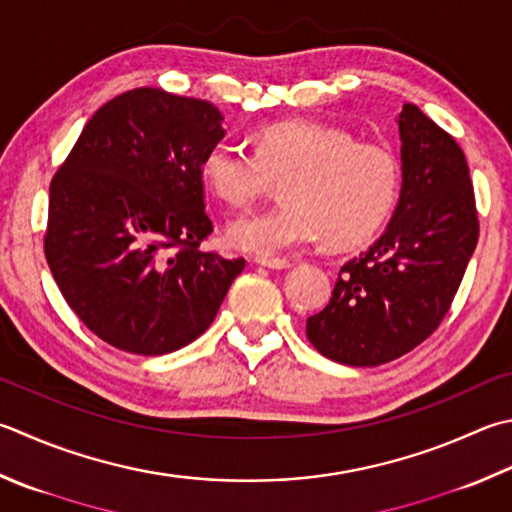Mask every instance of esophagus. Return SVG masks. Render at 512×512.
<instances>
[{
	"label": "esophagus",
	"instance_id": "34e87169",
	"mask_svg": "<svg viewBox=\"0 0 512 512\" xmlns=\"http://www.w3.org/2000/svg\"><path fill=\"white\" fill-rule=\"evenodd\" d=\"M256 263L263 265V267H269V269H289V267H294L292 260H287V258H256Z\"/></svg>",
	"mask_w": 512,
	"mask_h": 512
}]
</instances>
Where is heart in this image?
Returning a JSON list of instances; mask_svg holds the SVG:
<instances>
[{
  "label": "heart",
  "instance_id": "1",
  "mask_svg": "<svg viewBox=\"0 0 512 512\" xmlns=\"http://www.w3.org/2000/svg\"><path fill=\"white\" fill-rule=\"evenodd\" d=\"M205 187L229 207H247L285 180V205L231 220L227 243L276 256L323 238L354 247L372 238L397 207L401 165L381 144L314 120L260 129L254 153L231 142L209 147L200 165Z\"/></svg>",
  "mask_w": 512,
  "mask_h": 512
}]
</instances>
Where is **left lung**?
I'll return each mask as SVG.
<instances>
[{
  "label": "left lung",
  "mask_w": 512,
  "mask_h": 512,
  "mask_svg": "<svg viewBox=\"0 0 512 512\" xmlns=\"http://www.w3.org/2000/svg\"><path fill=\"white\" fill-rule=\"evenodd\" d=\"M401 196L390 225L341 267L330 303L307 318L327 359L372 368L399 359L448 314L479 238L464 151L419 106L403 104Z\"/></svg>",
  "instance_id": "obj_1"
}]
</instances>
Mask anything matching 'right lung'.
I'll use <instances>...</instances> for the list:
<instances>
[{"mask_svg":"<svg viewBox=\"0 0 512 512\" xmlns=\"http://www.w3.org/2000/svg\"><path fill=\"white\" fill-rule=\"evenodd\" d=\"M214 104L133 89L100 106L51 182L44 254L66 303L118 350L176 352L214 321L245 258L200 252Z\"/></svg>","mask_w":512,"mask_h":512,"instance_id":"obj_1","label":"right lung"}]
</instances>
